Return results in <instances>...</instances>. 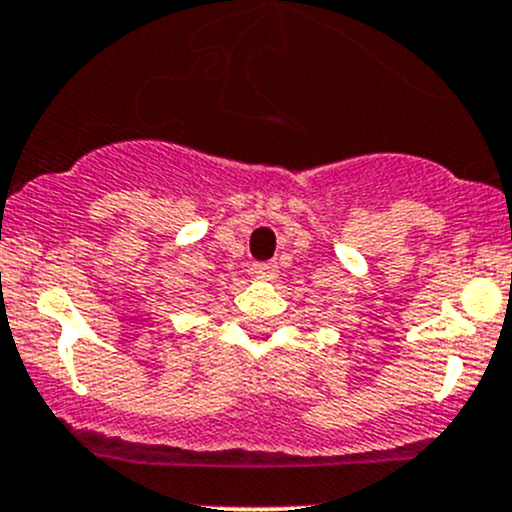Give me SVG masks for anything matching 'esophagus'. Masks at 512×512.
I'll return each instance as SVG.
<instances>
[{
  "instance_id": "obj_1",
  "label": "esophagus",
  "mask_w": 512,
  "mask_h": 512,
  "mask_svg": "<svg viewBox=\"0 0 512 512\" xmlns=\"http://www.w3.org/2000/svg\"><path fill=\"white\" fill-rule=\"evenodd\" d=\"M252 272H255L257 280H275L277 277V262H257V265H252Z\"/></svg>"
}]
</instances>
